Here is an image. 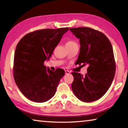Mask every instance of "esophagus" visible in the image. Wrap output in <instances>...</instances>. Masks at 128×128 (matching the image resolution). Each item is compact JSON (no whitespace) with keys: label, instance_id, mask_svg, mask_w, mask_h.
Returning <instances> with one entry per match:
<instances>
[{"label":"esophagus","instance_id":"esophagus-1","mask_svg":"<svg viewBox=\"0 0 128 128\" xmlns=\"http://www.w3.org/2000/svg\"><path fill=\"white\" fill-rule=\"evenodd\" d=\"M65 72H66V74H70V72L69 71V70H65Z\"/></svg>","mask_w":128,"mask_h":128}]
</instances>
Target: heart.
I'll list each match as a JSON object with an SVG mask.
<instances>
[{
	"mask_svg": "<svg viewBox=\"0 0 128 128\" xmlns=\"http://www.w3.org/2000/svg\"><path fill=\"white\" fill-rule=\"evenodd\" d=\"M74 44H77L74 42L72 41V40H70V41H68L66 42V46H72V45H74Z\"/></svg>",
	"mask_w": 128,
	"mask_h": 128,
	"instance_id": "heart-1",
	"label": "heart"
}]
</instances>
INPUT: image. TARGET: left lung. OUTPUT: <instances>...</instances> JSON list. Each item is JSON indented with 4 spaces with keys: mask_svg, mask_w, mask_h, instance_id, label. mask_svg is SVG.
<instances>
[{
    "mask_svg": "<svg viewBox=\"0 0 128 128\" xmlns=\"http://www.w3.org/2000/svg\"><path fill=\"white\" fill-rule=\"evenodd\" d=\"M70 30L80 39V53L76 63L88 66L85 76L72 73L74 78L72 90L83 102L98 100L109 90L115 75L116 62L110 42L102 32L90 27Z\"/></svg>",
    "mask_w": 128,
    "mask_h": 128,
    "instance_id": "obj_1",
    "label": "left lung"
}]
</instances>
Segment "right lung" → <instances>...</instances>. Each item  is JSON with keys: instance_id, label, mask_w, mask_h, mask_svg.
Here are the masks:
<instances>
[{"instance_id": "right-lung-1", "label": "right lung", "mask_w": 128, "mask_h": 128, "mask_svg": "<svg viewBox=\"0 0 128 128\" xmlns=\"http://www.w3.org/2000/svg\"><path fill=\"white\" fill-rule=\"evenodd\" d=\"M68 28L42 29L26 34L18 42L14 54L13 75L18 88L28 99L36 102L49 100L56 93L65 74L61 68L52 71L44 62Z\"/></svg>"}]
</instances>
